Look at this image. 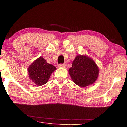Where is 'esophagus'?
I'll use <instances>...</instances> for the list:
<instances>
[{
	"instance_id": "1",
	"label": "esophagus",
	"mask_w": 127,
	"mask_h": 127,
	"mask_svg": "<svg viewBox=\"0 0 127 127\" xmlns=\"http://www.w3.org/2000/svg\"><path fill=\"white\" fill-rule=\"evenodd\" d=\"M58 66H59V67H60V68H65L66 67V65L65 64H59Z\"/></svg>"
}]
</instances>
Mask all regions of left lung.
I'll return each mask as SVG.
<instances>
[{
    "mask_svg": "<svg viewBox=\"0 0 127 127\" xmlns=\"http://www.w3.org/2000/svg\"><path fill=\"white\" fill-rule=\"evenodd\" d=\"M72 81L81 87L91 85L96 81L99 68L93 59L86 55H77L69 69Z\"/></svg>",
    "mask_w": 127,
    "mask_h": 127,
    "instance_id": "1",
    "label": "left lung"
}]
</instances>
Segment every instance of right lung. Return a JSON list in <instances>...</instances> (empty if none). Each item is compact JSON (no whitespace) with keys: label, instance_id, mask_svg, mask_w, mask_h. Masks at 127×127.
<instances>
[{"label":"right lung","instance_id":"obj_1","mask_svg":"<svg viewBox=\"0 0 127 127\" xmlns=\"http://www.w3.org/2000/svg\"><path fill=\"white\" fill-rule=\"evenodd\" d=\"M56 69L54 66L48 63L44 58L40 57L29 66L27 71L31 81L40 86L48 82L51 73Z\"/></svg>","mask_w":127,"mask_h":127}]
</instances>
